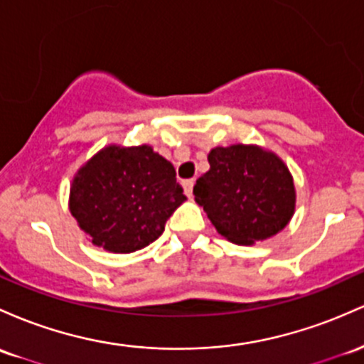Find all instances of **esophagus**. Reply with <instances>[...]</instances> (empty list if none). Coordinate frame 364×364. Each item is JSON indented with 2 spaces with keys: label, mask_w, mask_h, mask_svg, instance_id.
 I'll list each match as a JSON object with an SVG mask.
<instances>
[{
  "label": "esophagus",
  "mask_w": 364,
  "mask_h": 364,
  "mask_svg": "<svg viewBox=\"0 0 364 364\" xmlns=\"http://www.w3.org/2000/svg\"><path fill=\"white\" fill-rule=\"evenodd\" d=\"M193 185H195L193 179H186V181H183V190H185L186 197H191V193H193Z\"/></svg>",
  "instance_id": "34e87169"
}]
</instances>
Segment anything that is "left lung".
<instances>
[{
  "instance_id": "8db88e82",
  "label": "left lung",
  "mask_w": 364,
  "mask_h": 364,
  "mask_svg": "<svg viewBox=\"0 0 364 364\" xmlns=\"http://www.w3.org/2000/svg\"><path fill=\"white\" fill-rule=\"evenodd\" d=\"M210 169L193 186L218 233L238 245H254L279 233L295 213V185L287 164L259 145L215 146Z\"/></svg>"
}]
</instances>
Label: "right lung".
Returning a JSON list of instances; mask_svg holds the SVG:
<instances>
[{"instance_id": "1", "label": "right lung", "mask_w": 364, "mask_h": 364, "mask_svg": "<svg viewBox=\"0 0 364 364\" xmlns=\"http://www.w3.org/2000/svg\"><path fill=\"white\" fill-rule=\"evenodd\" d=\"M185 200L174 166L150 145H109L74 174L69 210L93 245L131 254L157 240Z\"/></svg>"}]
</instances>
